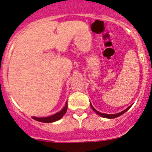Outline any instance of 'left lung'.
Segmentation results:
<instances>
[{"mask_svg": "<svg viewBox=\"0 0 152 152\" xmlns=\"http://www.w3.org/2000/svg\"><path fill=\"white\" fill-rule=\"evenodd\" d=\"M91 107H92V108L93 109V110H94V111L95 112V113H98V115H101L102 117L108 118H116V117H118V116H119V115H122L123 113H125V112L126 111V110H128V109H126V110H124V111H122V112H121V113H116V114H105V113H100V112L97 111V110H95V109L94 108H93V107L92 106V105H91Z\"/></svg>", "mask_w": 152, "mask_h": 152, "instance_id": "8db88e82", "label": "left lung"}]
</instances>
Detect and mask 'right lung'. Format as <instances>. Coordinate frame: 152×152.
I'll use <instances>...</instances> for the list:
<instances>
[{"label":"right lung","instance_id":"obj_1","mask_svg":"<svg viewBox=\"0 0 152 152\" xmlns=\"http://www.w3.org/2000/svg\"><path fill=\"white\" fill-rule=\"evenodd\" d=\"M67 110V102H66L65 105L62 109H61L59 111H58L57 113L53 114V115H48V116H44V117H36L34 116L33 118L35 120L38 121L40 122H44V123H52L56 121L59 120L61 118L63 117V115L66 113Z\"/></svg>","mask_w":152,"mask_h":152}]
</instances>
